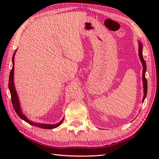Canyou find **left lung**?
Wrapping results in <instances>:
<instances>
[{"instance_id":"left-lung-1","label":"left lung","mask_w":159,"mask_h":159,"mask_svg":"<svg viewBox=\"0 0 159 159\" xmlns=\"http://www.w3.org/2000/svg\"><path fill=\"white\" fill-rule=\"evenodd\" d=\"M139 42V56L141 63H142L143 65V74H142V80H143V98L142 99V102H144V100L146 98V95H147V91H148V83H147V80L146 79V61L143 57V52H142V50H143V46H142V43Z\"/></svg>"}]
</instances>
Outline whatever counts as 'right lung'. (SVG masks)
Returning a JSON list of instances; mask_svg holds the SVG:
<instances>
[{"mask_svg": "<svg viewBox=\"0 0 159 159\" xmlns=\"http://www.w3.org/2000/svg\"><path fill=\"white\" fill-rule=\"evenodd\" d=\"M16 52V50L13 54V57H12V69L11 70V72H10L9 74V89L10 91V93H11V102L13 104V109H14L16 113L18 114V116L21 118L22 120H25L26 122L29 123V124L32 125V126H37V127H39L42 128H44V129H53V128H55L59 126L61 123L63 122V121L64 120V118L61 120L59 123H57L56 124H40V123H35L33 122V121L29 120L27 117L25 116V114L22 113V111L21 108H20V100L18 98V94H17L16 90L15 88V85H14V79H13V73H14V57H15V54Z\"/></svg>", "mask_w": 159, "mask_h": 159, "instance_id": "add662e5", "label": "right lung"}]
</instances>
